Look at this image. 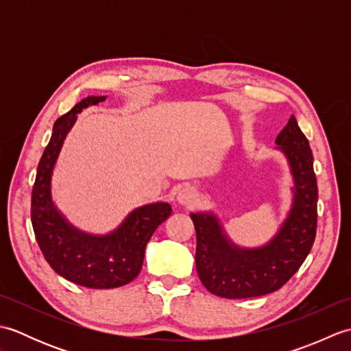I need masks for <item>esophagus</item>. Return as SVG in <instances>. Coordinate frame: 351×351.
I'll use <instances>...</instances> for the list:
<instances>
[{
	"instance_id": "obj_1",
	"label": "esophagus",
	"mask_w": 351,
	"mask_h": 351,
	"mask_svg": "<svg viewBox=\"0 0 351 351\" xmlns=\"http://www.w3.org/2000/svg\"><path fill=\"white\" fill-rule=\"evenodd\" d=\"M199 195L193 187H184L178 193V202L185 206H191L197 202Z\"/></svg>"
}]
</instances>
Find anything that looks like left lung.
Wrapping results in <instances>:
<instances>
[{
    "label": "left lung",
    "mask_w": 351,
    "mask_h": 351,
    "mask_svg": "<svg viewBox=\"0 0 351 351\" xmlns=\"http://www.w3.org/2000/svg\"><path fill=\"white\" fill-rule=\"evenodd\" d=\"M294 178L288 219L273 240L258 249L230 243L214 214L193 213L196 229V268L210 293L225 299H249L278 291L306 259L317 234L318 187L314 156L295 117L276 137Z\"/></svg>",
    "instance_id": "8db88e82"
}]
</instances>
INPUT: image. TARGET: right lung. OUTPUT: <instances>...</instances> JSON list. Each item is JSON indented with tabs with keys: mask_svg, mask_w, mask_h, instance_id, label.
<instances>
[{
	"mask_svg": "<svg viewBox=\"0 0 351 351\" xmlns=\"http://www.w3.org/2000/svg\"><path fill=\"white\" fill-rule=\"evenodd\" d=\"M102 101L106 96H87L57 119L37 166L32 193V225L47 263L64 279L95 289L123 287L136 279L143 265L147 241L171 214L169 204L145 205L134 210L111 234L90 235L73 228L54 206L51 176L63 141L77 114Z\"/></svg>",
	"mask_w": 351,
	"mask_h": 351,
	"instance_id": "obj_1",
	"label": "right lung"
}]
</instances>
